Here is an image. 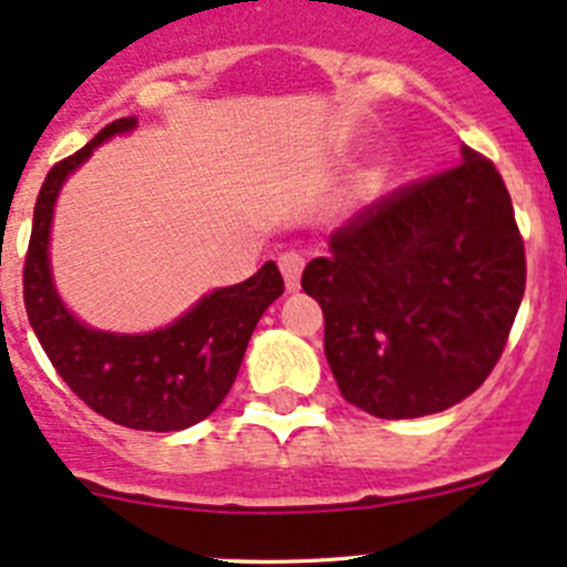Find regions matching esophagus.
Masks as SVG:
<instances>
[{
    "mask_svg": "<svg viewBox=\"0 0 567 567\" xmlns=\"http://www.w3.org/2000/svg\"><path fill=\"white\" fill-rule=\"evenodd\" d=\"M277 262H279V271H282L288 290H299L301 271H305V257H301L299 251H285V255H279Z\"/></svg>",
    "mask_w": 567,
    "mask_h": 567,
    "instance_id": "1",
    "label": "esophagus"
}]
</instances>
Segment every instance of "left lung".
Instances as JSON below:
<instances>
[{"mask_svg": "<svg viewBox=\"0 0 567 567\" xmlns=\"http://www.w3.org/2000/svg\"><path fill=\"white\" fill-rule=\"evenodd\" d=\"M461 158L359 210L301 274L342 398L381 420L468 398L522 307L527 257L511 194L488 158L466 145Z\"/></svg>", "mask_w": 567, "mask_h": 567, "instance_id": "8db88e82", "label": "left lung"}]
</instances>
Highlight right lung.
I'll list each match as a JSON object with an SVG mask.
<instances>
[{
	"label": "right lung",
	"mask_w": 567,
	"mask_h": 567,
	"mask_svg": "<svg viewBox=\"0 0 567 567\" xmlns=\"http://www.w3.org/2000/svg\"><path fill=\"white\" fill-rule=\"evenodd\" d=\"M136 128V117L109 123L73 156L51 167L40 186L24 262V305L45 357L73 394L106 420L134 431H183L219 409L262 312L282 296L274 260L244 282L205 293L175 323L147 334H117L82 323L51 279L49 238L62 183L101 142Z\"/></svg>",
	"instance_id": "obj_1"
}]
</instances>
